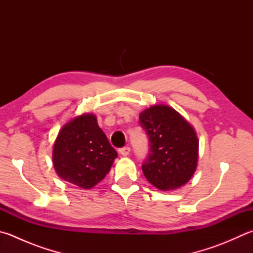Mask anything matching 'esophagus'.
<instances>
[{
  "mask_svg": "<svg viewBox=\"0 0 253 253\" xmlns=\"http://www.w3.org/2000/svg\"><path fill=\"white\" fill-rule=\"evenodd\" d=\"M130 151L131 149L128 146H126V147H122V149L119 150V152H120V154L122 156H127L128 154H130Z\"/></svg>",
  "mask_w": 253,
  "mask_h": 253,
  "instance_id": "34e87169",
  "label": "esophagus"
}]
</instances>
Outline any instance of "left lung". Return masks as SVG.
I'll use <instances>...</instances> for the list:
<instances>
[{
    "label": "left lung",
    "instance_id": "obj_1",
    "mask_svg": "<svg viewBox=\"0 0 253 253\" xmlns=\"http://www.w3.org/2000/svg\"><path fill=\"white\" fill-rule=\"evenodd\" d=\"M140 123L150 142L143 173L157 189L174 190L189 182L198 163L196 131L171 107L155 104L140 113Z\"/></svg>",
    "mask_w": 253,
    "mask_h": 253
}]
</instances>
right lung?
<instances>
[{
    "label": "right lung",
    "instance_id": "right-lung-1",
    "mask_svg": "<svg viewBox=\"0 0 253 253\" xmlns=\"http://www.w3.org/2000/svg\"><path fill=\"white\" fill-rule=\"evenodd\" d=\"M118 157L93 113L75 117L60 128L52 145V165L65 182L90 189L106 177Z\"/></svg>",
    "mask_w": 253,
    "mask_h": 253
}]
</instances>
